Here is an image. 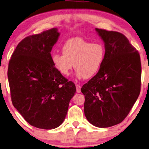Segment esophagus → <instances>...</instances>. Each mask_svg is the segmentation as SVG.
Wrapping results in <instances>:
<instances>
[{"label":"esophagus","instance_id":"1","mask_svg":"<svg viewBox=\"0 0 149 149\" xmlns=\"http://www.w3.org/2000/svg\"><path fill=\"white\" fill-rule=\"evenodd\" d=\"M76 89H77V93H81V86L80 85H76Z\"/></svg>","mask_w":149,"mask_h":149}]
</instances>
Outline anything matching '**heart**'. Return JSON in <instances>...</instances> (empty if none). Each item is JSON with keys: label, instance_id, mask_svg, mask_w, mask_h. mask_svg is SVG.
<instances>
[{"label": "heart", "instance_id": "heart-1", "mask_svg": "<svg viewBox=\"0 0 149 149\" xmlns=\"http://www.w3.org/2000/svg\"><path fill=\"white\" fill-rule=\"evenodd\" d=\"M62 54L54 53L51 60L63 76L70 74L74 66L77 79H88L97 74L105 59L104 46L99 42L91 43L81 38L66 41L62 47Z\"/></svg>", "mask_w": 149, "mask_h": 149}]
</instances>
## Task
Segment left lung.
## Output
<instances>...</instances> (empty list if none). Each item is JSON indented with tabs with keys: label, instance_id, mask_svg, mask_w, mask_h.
Here are the masks:
<instances>
[{
	"label": "left lung",
	"instance_id": "left-lung-1",
	"mask_svg": "<svg viewBox=\"0 0 149 149\" xmlns=\"http://www.w3.org/2000/svg\"><path fill=\"white\" fill-rule=\"evenodd\" d=\"M95 31L104 42L105 59L81 92L88 121L98 128H107L122 122L139 97L141 58L122 33L97 28Z\"/></svg>",
	"mask_w": 149,
	"mask_h": 149
}]
</instances>
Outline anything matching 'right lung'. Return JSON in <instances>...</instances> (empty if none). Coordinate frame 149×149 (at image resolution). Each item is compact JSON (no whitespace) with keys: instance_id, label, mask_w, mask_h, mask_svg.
Masks as SVG:
<instances>
[{"instance_id":"obj_1","label":"right lung","mask_w":149,"mask_h":149,"mask_svg":"<svg viewBox=\"0 0 149 149\" xmlns=\"http://www.w3.org/2000/svg\"><path fill=\"white\" fill-rule=\"evenodd\" d=\"M57 28L28 36L17 45L8 68L13 105L31 126L51 130L62 124L76 93L72 81L54 66L51 51Z\"/></svg>"}]
</instances>
